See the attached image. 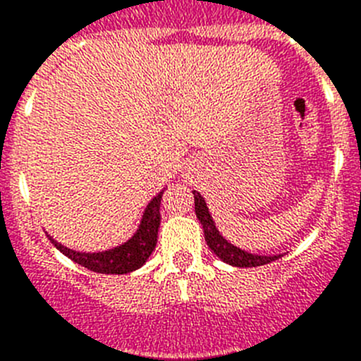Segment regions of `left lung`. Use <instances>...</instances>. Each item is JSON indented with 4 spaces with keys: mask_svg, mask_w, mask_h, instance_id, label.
Segmentation results:
<instances>
[{
    "mask_svg": "<svg viewBox=\"0 0 361 361\" xmlns=\"http://www.w3.org/2000/svg\"><path fill=\"white\" fill-rule=\"evenodd\" d=\"M193 197H195L197 219L200 220V224H202L204 229V238L208 242L209 250H212L222 262L235 267H258L264 266V264L275 262L276 258L283 257V255L250 253V251H244L240 250V247H237V245H233L231 242L226 240V238L220 235L219 229H216L215 220H213L212 213H209L208 204H206L204 197L200 195L199 191H193Z\"/></svg>",
    "mask_w": 361,
    "mask_h": 361,
    "instance_id": "8db88e82",
    "label": "left lung"
}]
</instances>
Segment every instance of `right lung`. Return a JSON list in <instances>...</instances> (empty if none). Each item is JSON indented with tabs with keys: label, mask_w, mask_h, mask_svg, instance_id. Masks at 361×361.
Masks as SVG:
<instances>
[{
	"label": "right lung",
	"mask_w": 361,
	"mask_h": 361,
	"mask_svg": "<svg viewBox=\"0 0 361 361\" xmlns=\"http://www.w3.org/2000/svg\"><path fill=\"white\" fill-rule=\"evenodd\" d=\"M162 193H164V190L149 200L145 213H142L141 224H139V228H137L132 237L123 242V244L111 247V250L85 253V251L70 250L66 245L54 240L52 237L49 238L65 257H68L70 260L86 267V269L94 271V273H103V275H126V273H132V271L145 266L149 255L155 250V245H157V233L159 226H161L159 209H161Z\"/></svg>",
	"instance_id": "right-lung-1"
}]
</instances>
